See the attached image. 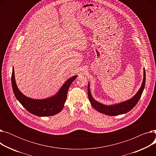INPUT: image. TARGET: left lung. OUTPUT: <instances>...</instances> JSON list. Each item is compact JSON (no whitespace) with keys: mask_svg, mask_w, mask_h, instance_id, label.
<instances>
[{"mask_svg":"<svg viewBox=\"0 0 156 156\" xmlns=\"http://www.w3.org/2000/svg\"><path fill=\"white\" fill-rule=\"evenodd\" d=\"M145 85V71L144 69V80L143 82L141 85L140 88L137 93L133 96L132 99H130L128 101H124L122 102L114 104L111 105H106L102 104L99 102L96 101L92 96L90 90V85L89 83L88 84V97L90 102L91 105L93 106V108L96 109L98 112L103 113L106 114V115L109 116H117L120 115V114H125L129 111L132 110L138 101L140 100L142 92L144 91V89Z\"/></svg>","mask_w":156,"mask_h":156,"instance_id":"obj_1","label":"left lung"}]
</instances>
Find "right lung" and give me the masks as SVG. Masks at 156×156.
I'll list each match as a JSON object with an SVG mask.
<instances>
[{
	"mask_svg": "<svg viewBox=\"0 0 156 156\" xmlns=\"http://www.w3.org/2000/svg\"><path fill=\"white\" fill-rule=\"evenodd\" d=\"M77 76H74L68 79L55 95L45 99H33L23 95L16 85L14 68L12 69L11 83L16 98L29 112L37 116H51L62 111L66 101L68 89Z\"/></svg>",
	"mask_w": 156,
	"mask_h": 156,
	"instance_id": "obj_1",
	"label": "right lung"
}]
</instances>
